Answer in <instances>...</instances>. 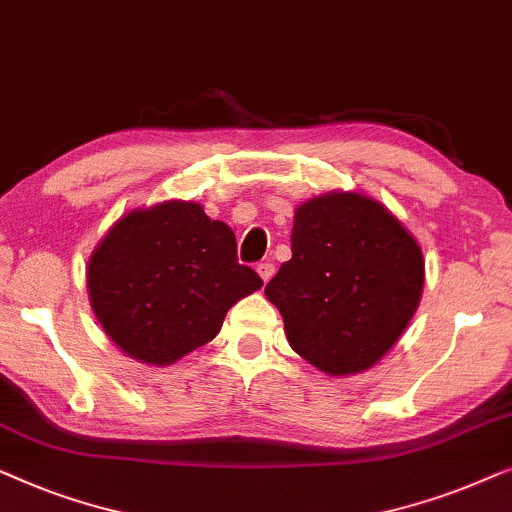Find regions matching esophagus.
Wrapping results in <instances>:
<instances>
[{"label": "esophagus", "mask_w": 512, "mask_h": 512, "mask_svg": "<svg viewBox=\"0 0 512 512\" xmlns=\"http://www.w3.org/2000/svg\"><path fill=\"white\" fill-rule=\"evenodd\" d=\"M273 271H276V266H273L271 262H259L257 264V273H259V278L264 280V283H269L271 276H273Z\"/></svg>", "instance_id": "esophagus-1"}]
</instances>
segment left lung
Wrapping results in <instances>:
<instances>
[{
	"label": "left lung",
	"instance_id": "left-lung-1",
	"mask_svg": "<svg viewBox=\"0 0 512 512\" xmlns=\"http://www.w3.org/2000/svg\"><path fill=\"white\" fill-rule=\"evenodd\" d=\"M292 259L266 285L292 350L329 376L371 369L417 311L424 259L383 204L329 192L294 211Z\"/></svg>",
	"mask_w": 512,
	"mask_h": 512
}]
</instances>
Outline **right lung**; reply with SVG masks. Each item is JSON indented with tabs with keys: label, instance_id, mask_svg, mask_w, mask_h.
I'll list each match as a JSON object with an SVG mask.
<instances>
[{
	"label": "right lung",
	"instance_id": "add662e5",
	"mask_svg": "<svg viewBox=\"0 0 512 512\" xmlns=\"http://www.w3.org/2000/svg\"><path fill=\"white\" fill-rule=\"evenodd\" d=\"M262 287L229 225L192 201L136 208L88 262L90 304L125 355L174 364L211 341L236 301Z\"/></svg>",
	"mask_w": 512,
	"mask_h": 512
}]
</instances>
